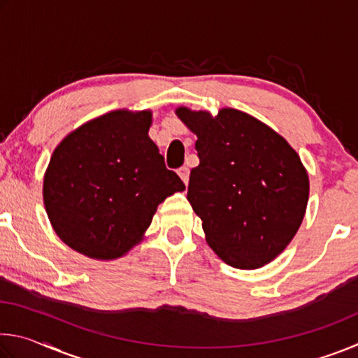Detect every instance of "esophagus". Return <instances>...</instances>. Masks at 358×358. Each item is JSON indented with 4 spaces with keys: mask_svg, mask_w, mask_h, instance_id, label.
<instances>
[{
    "mask_svg": "<svg viewBox=\"0 0 358 358\" xmlns=\"http://www.w3.org/2000/svg\"><path fill=\"white\" fill-rule=\"evenodd\" d=\"M178 177L183 180L185 185H187V181H189V169H187V167L178 169Z\"/></svg>",
    "mask_w": 358,
    "mask_h": 358,
    "instance_id": "1",
    "label": "esophagus"
}]
</instances>
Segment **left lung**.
<instances>
[{
	"label": "left lung",
	"mask_w": 358,
	"mask_h": 358,
	"mask_svg": "<svg viewBox=\"0 0 358 358\" xmlns=\"http://www.w3.org/2000/svg\"><path fill=\"white\" fill-rule=\"evenodd\" d=\"M197 136L187 201L220 259L256 270L286 250L305 217L310 178L300 156L270 126L237 108L178 107Z\"/></svg>",
	"instance_id": "obj_1"
}]
</instances>
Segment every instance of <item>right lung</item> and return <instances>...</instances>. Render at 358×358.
Instances as JSON below:
<instances>
[{
    "mask_svg": "<svg viewBox=\"0 0 358 358\" xmlns=\"http://www.w3.org/2000/svg\"><path fill=\"white\" fill-rule=\"evenodd\" d=\"M151 110H113L69 132L53 151L42 196L62 241L113 260L143 240L157 205L183 181L151 141Z\"/></svg>",
    "mask_w": 358,
    "mask_h": 358,
    "instance_id": "right-lung-1",
    "label": "right lung"
}]
</instances>
